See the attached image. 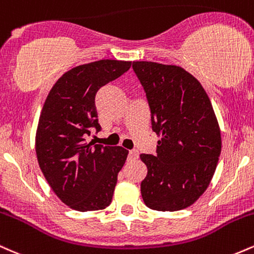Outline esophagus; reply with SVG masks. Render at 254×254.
I'll use <instances>...</instances> for the list:
<instances>
[{
  "label": "esophagus",
  "instance_id": "obj_1",
  "mask_svg": "<svg viewBox=\"0 0 254 254\" xmlns=\"http://www.w3.org/2000/svg\"><path fill=\"white\" fill-rule=\"evenodd\" d=\"M138 150H136V149H131L130 151H129V157L130 159H137V157H138Z\"/></svg>",
  "mask_w": 254,
  "mask_h": 254
}]
</instances>
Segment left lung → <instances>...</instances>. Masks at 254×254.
<instances>
[{"instance_id": "1", "label": "left lung", "mask_w": 254, "mask_h": 254, "mask_svg": "<svg viewBox=\"0 0 254 254\" xmlns=\"http://www.w3.org/2000/svg\"><path fill=\"white\" fill-rule=\"evenodd\" d=\"M132 68L160 137L156 156L139 155L148 168L142 198L153 210H182L211 182L222 147L220 125L202 84L182 66L137 61Z\"/></svg>"}]
</instances>
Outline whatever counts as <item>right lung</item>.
I'll use <instances>...</instances> for the list:
<instances>
[{"mask_svg":"<svg viewBox=\"0 0 254 254\" xmlns=\"http://www.w3.org/2000/svg\"><path fill=\"white\" fill-rule=\"evenodd\" d=\"M130 61L101 60L70 69L52 86L36 133L38 164L56 196L77 211L110 205L117 176L129 151L87 143L92 127L101 129L94 99L100 87L121 76Z\"/></svg>","mask_w":254,"mask_h":254,"instance_id":"obj_1","label":"right lung"}]
</instances>
